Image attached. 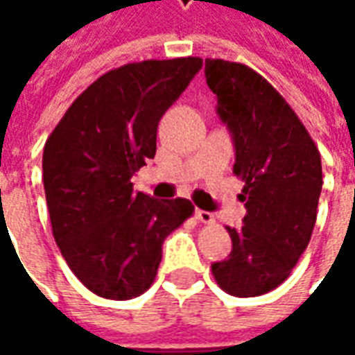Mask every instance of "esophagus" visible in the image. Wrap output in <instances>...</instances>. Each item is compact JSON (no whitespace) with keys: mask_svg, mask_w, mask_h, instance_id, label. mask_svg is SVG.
Listing matches in <instances>:
<instances>
[{"mask_svg":"<svg viewBox=\"0 0 355 355\" xmlns=\"http://www.w3.org/2000/svg\"><path fill=\"white\" fill-rule=\"evenodd\" d=\"M196 218H198V220L203 224H211L213 220H215V216L211 215L209 211H201V209H198V211H196Z\"/></svg>","mask_w":355,"mask_h":355,"instance_id":"esophagus-1","label":"esophagus"}]
</instances>
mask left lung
<instances>
[{
    "instance_id": "left-lung-1",
    "label": "left lung",
    "mask_w": 355,
    "mask_h": 355,
    "mask_svg": "<svg viewBox=\"0 0 355 355\" xmlns=\"http://www.w3.org/2000/svg\"><path fill=\"white\" fill-rule=\"evenodd\" d=\"M205 78L234 139V173L245 182L239 201L247 209L241 228H226L230 257L211 270L232 297H259L289 277L310 243L321 155L295 110L253 68L207 58Z\"/></svg>"
}]
</instances>
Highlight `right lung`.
<instances>
[{
	"label": "right lung",
	"mask_w": 355,
	"mask_h": 355,
	"mask_svg": "<svg viewBox=\"0 0 355 355\" xmlns=\"http://www.w3.org/2000/svg\"><path fill=\"white\" fill-rule=\"evenodd\" d=\"M200 57L142 60L93 81L66 110L43 148L53 236L89 291L127 300L154 283L162 247L193 215L190 200L132 192L155 155L157 123L188 87Z\"/></svg>",
	"instance_id": "right-lung-1"
}]
</instances>
